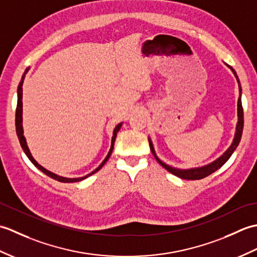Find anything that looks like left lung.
<instances>
[{"label": "left lung", "mask_w": 257, "mask_h": 257, "mask_svg": "<svg viewBox=\"0 0 257 257\" xmlns=\"http://www.w3.org/2000/svg\"><path fill=\"white\" fill-rule=\"evenodd\" d=\"M230 68L232 69V72L235 75V77L237 79V83H238V87H239V97H238V101H237V116H238V122L236 125V133H235V138L233 140V144L231 145L230 148L226 150V152L222 157H220L219 159L215 160L214 162L210 163V165H207L205 167H202V168H198V169H190V170H179V169H174L170 166L166 165V163H163L159 158L157 157L156 152H155V148L154 146H152L151 143V139L149 138V146H150V150L152 152V155L155 156L156 160L160 163V165L168 170L170 173L174 174V176H177L181 179H185V180H200V179H203L207 176H210L213 172H215L216 170H219V169L224 165V163L230 159V157L232 156V154L237 148V146L239 144V141H241V137H242V133H243V125H244V118H243V107H242V100H241V85H239V81L238 78L236 76L235 70H234L231 66Z\"/></svg>", "instance_id": "1"}]
</instances>
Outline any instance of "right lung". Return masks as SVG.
Listing matches in <instances>:
<instances>
[{
	"mask_svg": "<svg viewBox=\"0 0 257 257\" xmlns=\"http://www.w3.org/2000/svg\"><path fill=\"white\" fill-rule=\"evenodd\" d=\"M27 70H29V68H26L24 75L22 76V79L20 81L19 84V88H18V106H16V112H15V127H16V134H18V137H19V140H20V144H21V147L22 149H23V151L25 152V155L27 156V158L31 160V162L34 165L38 170H41L42 172H44L46 176H48L50 178L54 179V180H57V181L59 182H64V183H70V182H78V181H81V180H84L86 178H88L89 176H91V174H94L95 172H97L98 170H100V169L102 168V166L105 165V163L107 162V160L109 159V157H110L111 152H112V149H113V144H114V140H116V137H117V133L119 132V129L121 128V124L122 123H119L116 128H114L113 130V136H112V139H111V147H110V150H109L107 157L105 158V160H103L101 162V165L98 167L96 170L92 171L91 173H89L88 176H85L83 178H74V179H69V178H64V177H59L57 176V174L53 173L51 171L46 170L45 168H43L42 166L38 165V163L34 160V158L32 157L31 152H30V149L29 147H27L26 145V140H25V137L23 136V127H22V111H23V109H22V107H23V103H22V94H23V88H22V86H23V80H24V77H25V74L27 73Z\"/></svg>",
	"mask_w": 257,
	"mask_h": 257,
	"instance_id": "1",
	"label": "right lung"
}]
</instances>
